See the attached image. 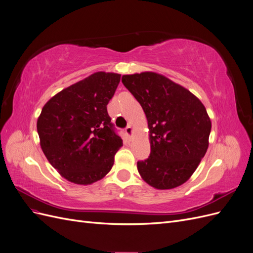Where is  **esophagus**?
<instances>
[{
    "instance_id": "34e87169",
    "label": "esophagus",
    "mask_w": 253,
    "mask_h": 253,
    "mask_svg": "<svg viewBox=\"0 0 253 253\" xmlns=\"http://www.w3.org/2000/svg\"><path fill=\"white\" fill-rule=\"evenodd\" d=\"M125 132H126V134L127 136H132V134H133V127H132V126H127L126 127V129H125Z\"/></svg>"
}]
</instances>
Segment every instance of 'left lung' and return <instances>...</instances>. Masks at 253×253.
<instances>
[{"label": "left lung", "mask_w": 253, "mask_h": 253, "mask_svg": "<svg viewBox=\"0 0 253 253\" xmlns=\"http://www.w3.org/2000/svg\"><path fill=\"white\" fill-rule=\"evenodd\" d=\"M122 83L148 119L151 153L137 163L142 179L159 190L182 185L209 145L211 120L204 104L190 90L156 73L125 75Z\"/></svg>", "instance_id": "left-lung-1"}]
</instances>
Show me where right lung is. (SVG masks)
Listing matches in <instances>:
<instances>
[{
    "label": "right lung",
    "mask_w": 253,
    "mask_h": 253,
    "mask_svg": "<svg viewBox=\"0 0 253 253\" xmlns=\"http://www.w3.org/2000/svg\"><path fill=\"white\" fill-rule=\"evenodd\" d=\"M120 75L98 72L62 89L43 106L37 129L44 155L60 175L90 185L108 174L122 147L106 110Z\"/></svg>",
    "instance_id": "1"
}]
</instances>
